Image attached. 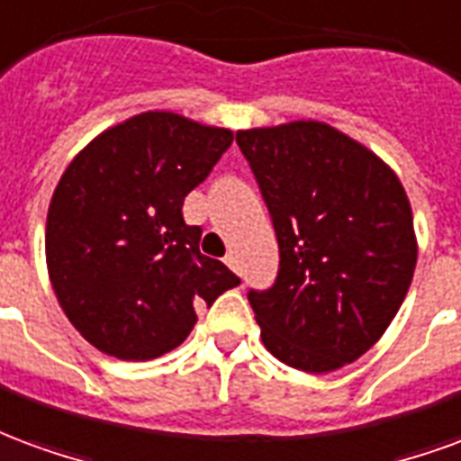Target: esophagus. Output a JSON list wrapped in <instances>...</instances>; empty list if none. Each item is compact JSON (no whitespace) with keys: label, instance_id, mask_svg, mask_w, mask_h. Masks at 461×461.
<instances>
[{"label":"esophagus","instance_id":"obj_1","mask_svg":"<svg viewBox=\"0 0 461 461\" xmlns=\"http://www.w3.org/2000/svg\"><path fill=\"white\" fill-rule=\"evenodd\" d=\"M226 265L230 267V270H238V258H235L233 253L226 255Z\"/></svg>","mask_w":461,"mask_h":461}]
</instances>
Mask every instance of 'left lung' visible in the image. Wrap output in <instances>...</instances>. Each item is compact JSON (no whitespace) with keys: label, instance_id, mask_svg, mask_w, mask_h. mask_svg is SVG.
<instances>
[{"label":"left lung","instance_id":"8db88e82","mask_svg":"<svg viewBox=\"0 0 461 461\" xmlns=\"http://www.w3.org/2000/svg\"><path fill=\"white\" fill-rule=\"evenodd\" d=\"M280 245L277 277L248 302L265 348L307 373L364 356L408 294L418 263L405 189L364 144L324 122L243 130Z\"/></svg>","mask_w":461,"mask_h":461}]
</instances>
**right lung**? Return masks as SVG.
<instances>
[{
	"label": "right lung",
	"instance_id": "right-lung-1",
	"mask_svg": "<svg viewBox=\"0 0 461 461\" xmlns=\"http://www.w3.org/2000/svg\"><path fill=\"white\" fill-rule=\"evenodd\" d=\"M233 132L174 113H142L95 137L63 171L46 218V263L60 307L90 344L149 361L189 337L196 304L240 277L198 250L184 198Z\"/></svg>",
	"mask_w": 461,
	"mask_h": 461
}]
</instances>
